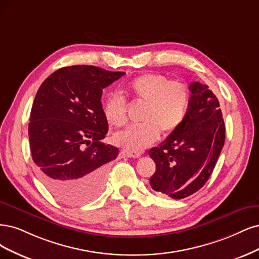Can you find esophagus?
Masks as SVG:
<instances>
[{
  "instance_id": "1",
  "label": "esophagus",
  "mask_w": 259,
  "mask_h": 259,
  "mask_svg": "<svg viewBox=\"0 0 259 259\" xmlns=\"http://www.w3.org/2000/svg\"><path fill=\"white\" fill-rule=\"evenodd\" d=\"M123 155H126L129 158H140L142 156L141 152H133V151H124Z\"/></svg>"
}]
</instances>
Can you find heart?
I'll list each match as a JSON object with an SVG mask.
<instances>
[{
    "label": "heart",
    "instance_id": "1",
    "mask_svg": "<svg viewBox=\"0 0 259 259\" xmlns=\"http://www.w3.org/2000/svg\"><path fill=\"white\" fill-rule=\"evenodd\" d=\"M130 95L146 105L141 126H131L115 133L114 143L127 151L140 152L152 145L162 132L170 136L184 121L190 100L187 85L170 80L159 73H145L128 85ZM104 117L110 126L121 127L127 122L124 100L118 95L107 98L103 106Z\"/></svg>",
    "mask_w": 259,
    "mask_h": 259
}]
</instances>
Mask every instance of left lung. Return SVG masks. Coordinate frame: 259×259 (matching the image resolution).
<instances>
[{
	"mask_svg": "<svg viewBox=\"0 0 259 259\" xmlns=\"http://www.w3.org/2000/svg\"><path fill=\"white\" fill-rule=\"evenodd\" d=\"M190 100L183 123L148 155L156 163L152 188L183 199L201 188L215 168L225 143V123L218 98L199 81L189 86Z\"/></svg>",
	"mask_w": 259,
	"mask_h": 259,
	"instance_id": "8db88e82",
	"label": "left lung"
}]
</instances>
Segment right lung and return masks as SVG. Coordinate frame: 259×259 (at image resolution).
<instances>
[{"label": "right lung", "instance_id": "obj_1", "mask_svg": "<svg viewBox=\"0 0 259 259\" xmlns=\"http://www.w3.org/2000/svg\"><path fill=\"white\" fill-rule=\"evenodd\" d=\"M93 65L65 66L43 81L32 105L29 141L40 181L65 204H82L101 193L107 163L118 148L101 142L108 123L102 91L123 76Z\"/></svg>", "mask_w": 259, "mask_h": 259}]
</instances>
